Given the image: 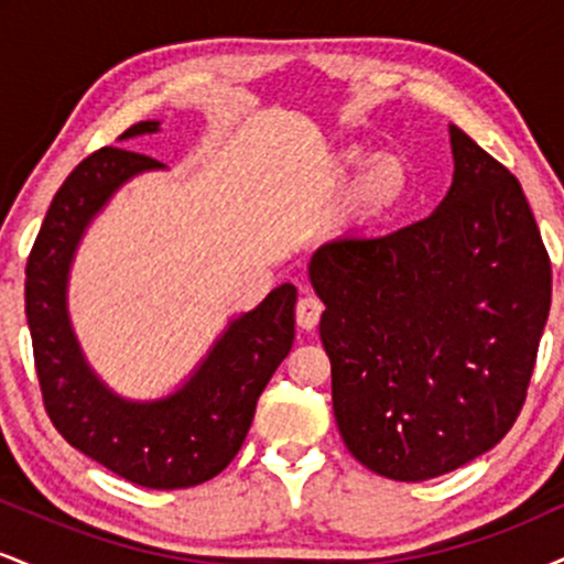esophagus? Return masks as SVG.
I'll use <instances>...</instances> for the list:
<instances>
[{"instance_id": "1", "label": "esophagus", "mask_w": 564, "mask_h": 564, "mask_svg": "<svg viewBox=\"0 0 564 564\" xmlns=\"http://www.w3.org/2000/svg\"><path fill=\"white\" fill-rule=\"evenodd\" d=\"M321 313H323V304L321 300H315V296L307 294L296 302V323H300V328H304V332L318 326Z\"/></svg>"}]
</instances>
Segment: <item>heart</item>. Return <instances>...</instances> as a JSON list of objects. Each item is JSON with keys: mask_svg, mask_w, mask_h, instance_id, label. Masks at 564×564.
<instances>
[{"mask_svg": "<svg viewBox=\"0 0 564 564\" xmlns=\"http://www.w3.org/2000/svg\"><path fill=\"white\" fill-rule=\"evenodd\" d=\"M366 169L364 177L355 185V209L366 217H379L398 206L408 193V170L398 156L368 159L349 153L341 159V172L358 174Z\"/></svg>", "mask_w": 564, "mask_h": 564, "instance_id": "1", "label": "heart"}]
</instances>
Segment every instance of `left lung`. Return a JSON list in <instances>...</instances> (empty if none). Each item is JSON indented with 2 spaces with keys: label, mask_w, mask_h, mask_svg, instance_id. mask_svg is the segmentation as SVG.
<instances>
[{
  "label": "left lung",
  "mask_w": 564,
  "mask_h": 564,
  "mask_svg": "<svg viewBox=\"0 0 564 564\" xmlns=\"http://www.w3.org/2000/svg\"><path fill=\"white\" fill-rule=\"evenodd\" d=\"M451 148V191L430 217L336 238L307 268L326 304L341 440L400 482L464 467L507 435L552 304V262L517 177L458 127Z\"/></svg>",
  "instance_id": "1"
}]
</instances>
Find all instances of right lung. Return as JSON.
Listing matches in <instances>:
<instances>
[{
    "label": "right lung",
    "instance_id": "add662e5",
    "mask_svg": "<svg viewBox=\"0 0 564 564\" xmlns=\"http://www.w3.org/2000/svg\"><path fill=\"white\" fill-rule=\"evenodd\" d=\"M159 132L140 121L119 140ZM164 170L127 148H100L55 193L25 264V318L44 408L55 430L124 480L142 488H193L241 451L257 400L294 345L296 289L283 283L251 313L230 321L193 377L161 400H124L84 360L68 321V270L84 230L134 174Z\"/></svg>",
    "mask_w": 564,
    "mask_h": 564
}]
</instances>
